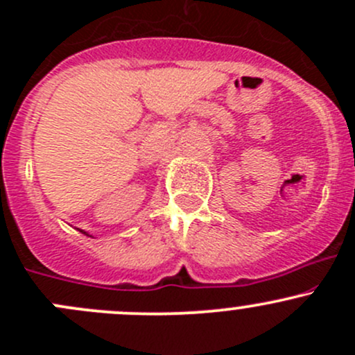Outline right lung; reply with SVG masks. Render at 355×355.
<instances>
[{
    "instance_id": "obj_1",
    "label": "right lung",
    "mask_w": 355,
    "mask_h": 355,
    "mask_svg": "<svg viewBox=\"0 0 355 355\" xmlns=\"http://www.w3.org/2000/svg\"><path fill=\"white\" fill-rule=\"evenodd\" d=\"M82 232V234H85V232L84 230H80ZM85 235H89V234H85ZM89 237H91V235H89Z\"/></svg>"
}]
</instances>
